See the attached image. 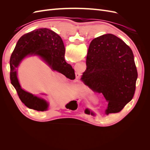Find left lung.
<instances>
[{
    "mask_svg": "<svg viewBox=\"0 0 150 150\" xmlns=\"http://www.w3.org/2000/svg\"><path fill=\"white\" fill-rule=\"evenodd\" d=\"M86 66L81 80L103 94L108 102L107 115L120 112L133 99L138 72L132 50L121 39L111 34L94 39Z\"/></svg>",
    "mask_w": 150,
    "mask_h": 150,
    "instance_id": "1",
    "label": "left lung"
}]
</instances>
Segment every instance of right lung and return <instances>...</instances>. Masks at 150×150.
I'll return each instance as SVG.
<instances>
[{
  "label": "right lung",
  "instance_id": "right-lung-1",
  "mask_svg": "<svg viewBox=\"0 0 150 150\" xmlns=\"http://www.w3.org/2000/svg\"><path fill=\"white\" fill-rule=\"evenodd\" d=\"M65 47L61 38L54 31L40 28L23 35L18 40L10 59V79L18 96L25 105L38 111L47 110L49 104L44 99L22 89L17 76L16 68L28 55L42 58L53 71L70 79H75L74 70L64 59Z\"/></svg>",
  "mask_w": 150,
  "mask_h": 150
}]
</instances>
